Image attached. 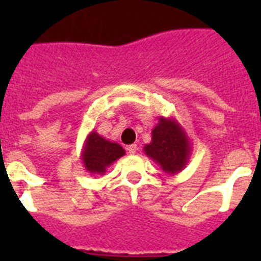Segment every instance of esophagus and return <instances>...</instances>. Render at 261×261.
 Listing matches in <instances>:
<instances>
[{
	"label": "esophagus",
	"mask_w": 261,
	"mask_h": 261,
	"mask_svg": "<svg viewBox=\"0 0 261 261\" xmlns=\"http://www.w3.org/2000/svg\"><path fill=\"white\" fill-rule=\"evenodd\" d=\"M127 150H128V153H130V154H135V153H137V150H138V146H137L135 143H133V145H130V146H127Z\"/></svg>",
	"instance_id": "1"
}]
</instances>
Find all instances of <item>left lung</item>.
Segmentation results:
<instances>
[{
    "label": "left lung",
    "mask_w": 261,
    "mask_h": 261,
    "mask_svg": "<svg viewBox=\"0 0 261 261\" xmlns=\"http://www.w3.org/2000/svg\"><path fill=\"white\" fill-rule=\"evenodd\" d=\"M143 151L165 173L177 174L190 161L191 142L180 123L174 118L160 116L151 130V142L143 146Z\"/></svg>",
    "instance_id": "1"
}]
</instances>
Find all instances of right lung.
Returning a JSON list of instances; mask_svg holds the SVG:
<instances>
[{
    "mask_svg": "<svg viewBox=\"0 0 261 261\" xmlns=\"http://www.w3.org/2000/svg\"><path fill=\"white\" fill-rule=\"evenodd\" d=\"M124 154L126 151L119 143L106 139L93 130L88 134L84 142L81 160L88 173L104 174L107 168Z\"/></svg>",
    "mask_w": 261,
    "mask_h": 261,
    "instance_id": "right-lung-1",
    "label": "right lung"
}]
</instances>
